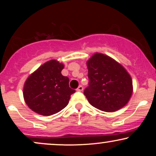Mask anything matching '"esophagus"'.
<instances>
[{
	"label": "esophagus",
	"mask_w": 156,
	"mask_h": 156,
	"mask_svg": "<svg viewBox=\"0 0 156 156\" xmlns=\"http://www.w3.org/2000/svg\"><path fill=\"white\" fill-rule=\"evenodd\" d=\"M83 87H82L81 85H80L79 87H78V89H77V91H78V92H81V91H83Z\"/></svg>",
	"instance_id": "esophagus-1"
}]
</instances>
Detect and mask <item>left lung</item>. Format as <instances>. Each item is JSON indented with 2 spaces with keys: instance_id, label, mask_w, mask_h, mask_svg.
<instances>
[{
  "instance_id": "1",
  "label": "left lung",
  "mask_w": 156,
  "mask_h": 156,
  "mask_svg": "<svg viewBox=\"0 0 156 156\" xmlns=\"http://www.w3.org/2000/svg\"><path fill=\"white\" fill-rule=\"evenodd\" d=\"M87 64L89 86L83 94L89 103L105 112L125 106L133 92L132 79L126 69L108 55L98 53Z\"/></svg>"
}]
</instances>
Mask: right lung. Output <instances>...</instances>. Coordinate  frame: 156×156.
Instances as JSON below:
<instances>
[{"label": "right lung", "mask_w": 156, "mask_h": 156, "mask_svg": "<svg viewBox=\"0 0 156 156\" xmlns=\"http://www.w3.org/2000/svg\"><path fill=\"white\" fill-rule=\"evenodd\" d=\"M64 64L51 60L42 64L28 78L23 96L32 111L44 116L60 112L67 106L76 91L69 86V78L62 75Z\"/></svg>", "instance_id": "obj_1"}]
</instances>
